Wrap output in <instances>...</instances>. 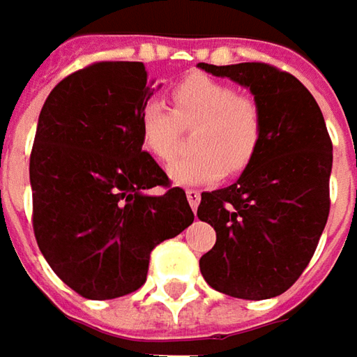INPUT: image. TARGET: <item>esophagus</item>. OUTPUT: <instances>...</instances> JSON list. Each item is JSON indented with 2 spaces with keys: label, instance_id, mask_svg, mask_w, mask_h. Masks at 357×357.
<instances>
[{
  "label": "esophagus",
  "instance_id": "1",
  "mask_svg": "<svg viewBox=\"0 0 357 357\" xmlns=\"http://www.w3.org/2000/svg\"><path fill=\"white\" fill-rule=\"evenodd\" d=\"M186 200H188L190 208H192V211H197L200 202V192L199 190H195V188H188V190H186Z\"/></svg>",
  "mask_w": 357,
  "mask_h": 357
}]
</instances>
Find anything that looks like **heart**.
Segmentation results:
<instances>
[{
  "instance_id": "b5f03b06",
  "label": "heart",
  "mask_w": 357,
  "mask_h": 357,
  "mask_svg": "<svg viewBox=\"0 0 357 357\" xmlns=\"http://www.w3.org/2000/svg\"><path fill=\"white\" fill-rule=\"evenodd\" d=\"M174 113L160 101H146L139 113V135L144 149L160 160L174 155L178 123H197L190 155L169 165L174 185L202 186L218 183L227 172L238 174L256 157L264 119L258 103L211 77H186L172 89Z\"/></svg>"
}]
</instances>
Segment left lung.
Returning <instances> with one entry per match:
<instances>
[{"label": "left lung", "mask_w": 357, "mask_h": 357, "mask_svg": "<svg viewBox=\"0 0 357 357\" xmlns=\"http://www.w3.org/2000/svg\"><path fill=\"white\" fill-rule=\"evenodd\" d=\"M199 67L250 91L264 119L260 149L238 181L200 195L197 214L216 230L200 272L232 298L280 296L308 266L328 222L332 141L322 111L294 75L266 63Z\"/></svg>", "instance_id": "left-lung-1"}]
</instances>
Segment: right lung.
Wrapping results in <instances>:
<instances>
[{"label": "right lung", "instance_id": "add662e5", "mask_svg": "<svg viewBox=\"0 0 357 357\" xmlns=\"http://www.w3.org/2000/svg\"><path fill=\"white\" fill-rule=\"evenodd\" d=\"M153 83L143 63H95L57 83L39 113L29 158L35 238L53 272L89 300L139 290L155 246L195 220L183 188L148 195L169 186L139 135Z\"/></svg>", "mask_w": 357, "mask_h": 357}]
</instances>
